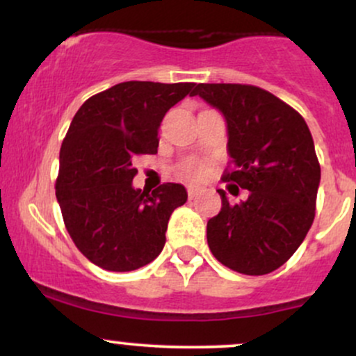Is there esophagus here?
Returning <instances> with one entry per match:
<instances>
[{"instance_id":"1","label":"esophagus","mask_w":356,"mask_h":356,"mask_svg":"<svg viewBox=\"0 0 356 356\" xmlns=\"http://www.w3.org/2000/svg\"><path fill=\"white\" fill-rule=\"evenodd\" d=\"M199 192H202V187L197 186V184H191V186L187 187V194H189V197H194V195H197Z\"/></svg>"}]
</instances>
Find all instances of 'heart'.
I'll return each instance as SVG.
<instances>
[{
  "instance_id": "heart-1",
  "label": "heart",
  "mask_w": 356,
  "mask_h": 356,
  "mask_svg": "<svg viewBox=\"0 0 356 356\" xmlns=\"http://www.w3.org/2000/svg\"><path fill=\"white\" fill-rule=\"evenodd\" d=\"M186 172L192 175H201L204 172V167L201 164H189L186 165Z\"/></svg>"
}]
</instances>
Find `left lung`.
<instances>
[{
	"label": "left lung",
	"instance_id": "8db88e82",
	"mask_svg": "<svg viewBox=\"0 0 356 356\" xmlns=\"http://www.w3.org/2000/svg\"><path fill=\"white\" fill-rule=\"evenodd\" d=\"M199 95L227 127L231 170L222 175L248 189L207 220V244L219 263L243 275H268L289 259L314 219L321 169L305 118L273 93L252 85L199 83Z\"/></svg>",
	"mask_w": 356,
	"mask_h": 356
}]
</instances>
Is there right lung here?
<instances>
[{"label": "right lung", "instance_id": "right-lung-1", "mask_svg": "<svg viewBox=\"0 0 356 356\" xmlns=\"http://www.w3.org/2000/svg\"><path fill=\"white\" fill-rule=\"evenodd\" d=\"M195 83L124 81L90 97L60 149L56 201L68 234L107 271H134L161 254L170 214L186 204L182 184L136 189L134 159L157 154L167 110Z\"/></svg>", "mask_w": 356, "mask_h": 356}]
</instances>
